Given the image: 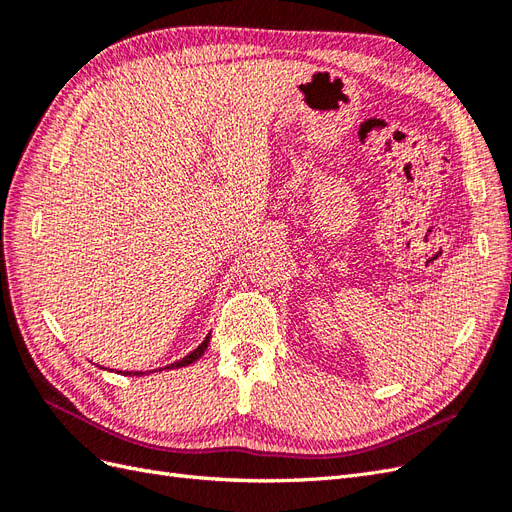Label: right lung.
Instances as JSON below:
<instances>
[{
  "label": "right lung",
  "instance_id": "add662e5",
  "mask_svg": "<svg viewBox=\"0 0 512 512\" xmlns=\"http://www.w3.org/2000/svg\"><path fill=\"white\" fill-rule=\"evenodd\" d=\"M209 339H211V333L203 339V344H200L194 352H190L188 356H183L181 361H175V363H170V365H166V367H160L158 371H162V369H179V367H188V365H192L194 361H198L200 356L205 354V350H207V346H209ZM119 374H123V376H147L149 371H119ZM153 374V371H151Z\"/></svg>",
  "mask_w": 512,
  "mask_h": 512
}]
</instances>
